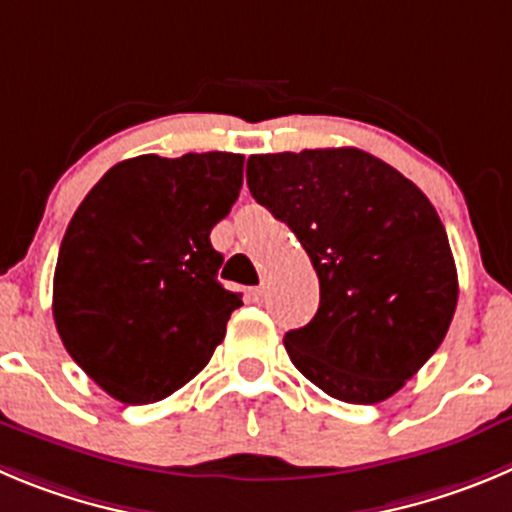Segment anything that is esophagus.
<instances>
[{
    "instance_id": "34e87169",
    "label": "esophagus",
    "mask_w": 512,
    "mask_h": 512,
    "mask_svg": "<svg viewBox=\"0 0 512 512\" xmlns=\"http://www.w3.org/2000/svg\"><path fill=\"white\" fill-rule=\"evenodd\" d=\"M247 295H250V300H252V303H257V305H260L262 300H265L267 290H265V285H257V288H250V293H247Z\"/></svg>"
}]
</instances>
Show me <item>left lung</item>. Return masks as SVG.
Listing matches in <instances>:
<instances>
[{
	"instance_id": "1",
	"label": "left lung",
	"mask_w": 512,
	"mask_h": 512,
	"mask_svg": "<svg viewBox=\"0 0 512 512\" xmlns=\"http://www.w3.org/2000/svg\"><path fill=\"white\" fill-rule=\"evenodd\" d=\"M247 186L293 229L321 283L313 321L285 333L295 369L348 404L389 399L437 351L457 308L437 209L361 148L250 156Z\"/></svg>"
}]
</instances>
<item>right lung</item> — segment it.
<instances>
[{
    "label": "right lung",
    "instance_id": "add662e5",
    "mask_svg": "<svg viewBox=\"0 0 512 512\" xmlns=\"http://www.w3.org/2000/svg\"><path fill=\"white\" fill-rule=\"evenodd\" d=\"M242 154L121 161L62 237L52 315L75 364L113 399L154 404L209 364L242 295L217 280L209 232L240 197Z\"/></svg>",
    "mask_w": 512,
    "mask_h": 512
}]
</instances>
